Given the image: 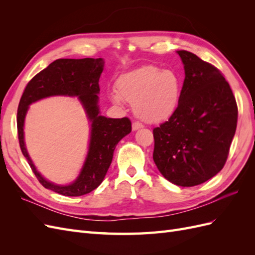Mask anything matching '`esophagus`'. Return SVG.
<instances>
[{
    "label": "esophagus",
    "mask_w": 255,
    "mask_h": 255,
    "mask_svg": "<svg viewBox=\"0 0 255 255\" xmlns=\"http://www.w3.org/2000/svg\"><path fill=\"white\" fill-rule=\"evenodd\" d=\"M143 128V125L142 123H140V122H138V121H135L133 125H132V128L134 129V130H136V129H139V128Z\"/></svg>",
    "instance_id": "obj_1"
}]
</instances>
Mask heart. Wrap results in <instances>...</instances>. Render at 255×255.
Returning a JSON list of instances; mask_svg holds the SVG:
<instances>
[{
	"instance_id": "b5f03b06",
	"label": "heart",
	"mask_w": 255,
	"mask_h": 255,
	"mask_svg": "<svg viewBox=\"0 0 255 255\" xmlns=\"http://www.w3.org/2000/svg\"><path fill=\"white\" fill-rule=\"evenodd\" d=\"M117 95L115 103L121 100L133 105L138 118L148 123L164 121L174 114L182 95V80L173 70H161L155 66H142L123 73L115 83Z\"/></svg>"
}]
</instances>
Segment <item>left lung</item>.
Listing matches in <instances>:
<instances>
[{
    "instance_id": "left-lung-1",
    "label": "left lung",
    "mask_w": 255,
    "mask_h": 255,
    "mask_svg": "<svg viewBox=\"0 0 255 255\" xmlns=\"http://www.w3.org/2000/svg\"><path fill=\"white\" fill-rule=\"evenodd\" d=\"M185 70L179 106L153 129V159L165 179L191 187L225 166L235 135L238 110L225 76L188 51H177Z\"/></svg>"
}]
</instances>
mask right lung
<instances>
[{
	"instance_id": "right-lung-1",
	"label": "right lung",
	"mask_w": 255,
	"mask_h": 255,
	"mask_svg": "<svg viewBox=\"0 0 255 255\" xmlns=\"http://www.w3.org/2000/svg\"><path fill=\"white\" fill-rule=\"evenodd\" d=\"M103 66L102 58L57 59L28 82L20 99L17 128L21 151L42 186L59 195L79 197L96 189L102 183L109 170L116 145L132 130V122L127 117L112 119L100 115L98 105L99 79L103 71ZM51 95L79 96L92 122L87 160L78 179L66 187L44 180L35 170L28 156L22 135V126L28 105Z\"/></svg>"
}]
</instances>
